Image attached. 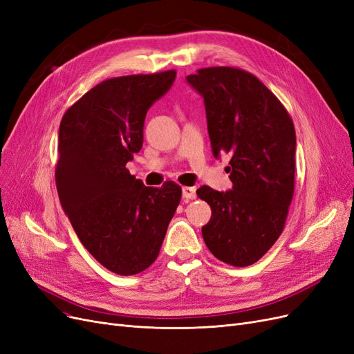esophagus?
<instances>
[{
  "label": "esophagus",
  "instance_id": "obj_1",
  "mask_svg": "<svg viewBox=\"0 0 354 354\" xmlns=\"http://www.w3.org/2000/svg\"><path fill=\"white\" fill-rule=\"evenodd\" d=\"M183 199H185V201H193V199H196V189H194V187H189V186L183 187Z\"/></svg>",
  "mask_w": 354,
  "mask_h": 354
}]
</instances>
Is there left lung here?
<instances>
[{"label": "left lung", "instance_id": "8db88e82", "mask_svg": "<svg viewBox=\"0 0 354 354\" xmlns=\"http://www.w3.org/2000/svg\"><path fill=\"white\" fill-rule=\"evenodd\" d=\"M187 82L203 96L214 155H231L233 189L196 190L212 211L202 227L203 240L216 259L252 265L281 236L293 199V120L258 77L241 68L206 67Z\"/></svg>", "mask_w": 354, "mask_h": 354}]
</instances>
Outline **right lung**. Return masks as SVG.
Here are the masks:
<instances>
[{"instance_id":"obj_1","label":"right lung","mask_w":354,"mask_h":354,"mask_svg":"<svg viewBox=\"0 0 354 354\" xmlns=\"http://www.w3.org/2000/svg\"><path fill=\"white\" fill-rule=\"evenodd\" d=\"M176 70L101 82L61 118L55 185L82 245L106 270L135 275L160 253L181 187H148L126 164L143 145L145 117Z\"/></svg>"}]
</instances>
